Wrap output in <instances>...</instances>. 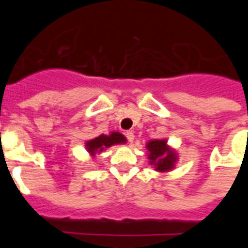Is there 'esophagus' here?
<instances>
[{"instance_id": "esophagus-1", "label": "esophagus", "mask_w": 248, "mask_h": 248, "mask_svg": "<svg viewBox=\"0 0 248 248\" xmlns=\"http://www.w3.org/2000/svg\"><path fill=\"white\" fill-rule=\"evenodd\" d=\"M126 137H127V139H128L129 142H133V140H134V134H133V132H131V131L126 132Z\"/></svg>"}]
</instances>
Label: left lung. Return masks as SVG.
I'll use <instances>...</instances> for the list:
<instances>
[{
    "mask_svg": "<svg viewBox=\"0 0 248 248\" xmlns=\"http://www.w3.org/2000/svg\"><path fill=\"white\" fill-rule=\"evenodd\" d=\"M146 149L149 151V162L155 167V170L169 171L175 167L177 156L174 150L167 145L166 139L150 140Z\"/></svg>",
    "mask_w": 248,
    "mask_h": 248,
    "instance_id": "obj_1",
    "label": "left lung"
}]
</instances>
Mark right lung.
Instances as JSON below:
<instances>
[{
    "label": "right lung",
    "mask_w": 248,
    "mask_h": 248,
    "mask_svg": "<svg viewBox=\"0 0 248 248\" xmlns=\"http://www.w3.org/2000/svg\"><path fill=\"white\" fill-rule=\"evenodd\" d=\"M124 142H126V138L124 137V134L119 133V132H112L109 136L101 134L97 138L89 140L86 141L85 146L91 156H96V154H101L107 147L112 146L115 144H124Z\"/></svg>",
    "instance_id": "1"
}]
</instances>
